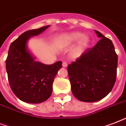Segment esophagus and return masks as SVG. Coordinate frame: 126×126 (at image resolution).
Listing matches in <instances>:
<instances>
[{
    "label": "esophagus",
    "instance_id": "34e87169",
    "mask_svg": "<svg viewBox=\"0 0 126 126\" xmlns=\"http://www.w3.org/2000/svg\"><path fill=\"white\" fill-rule=\"evenodd\" d=\"M67 66H68V64H67V62H64L63 63H62V66H63V67H64V68L67 67Z\"/></svg>",
    "mask_w": 126,
    "mask_h": 126
}]
</instances>
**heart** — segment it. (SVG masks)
<instances>
[{
	"instance_id": "b5f03b06",
	"label": "heart",
	"mask_w": 126,
	"mask_h": 126,
	"mask_svg": "<svg viewBox=\"0 0 126 126\" xmlns=\"http://www.w3.org/2000/svg\"><path fill=\"white\" fill-rule=\"evenodd\" d=\"M78 45L76 50V54H79L83 50L86 48L89 45L90 39L88 36L83 35V34L79 32H72L66 33L64 35L61 36L56 40V45L58 47L62 48L66 46L70 45L79 41Z\"/></svg>"
}]
</instances>
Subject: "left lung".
Segmentation results:
<instances>
[{
    "mask_svg": "<svg viewBox=\"0 0 126 126\" xmlns=\"http://www.w3.org/2000/svg\"><path fill=\"white\" fill-rule=\"evenodd\" d=\"M94 32L100 41L68 66L72 93L78 100L87 103L105 97L116 79L118 56L112 42Z\"/></svg>",
    "mask_w": 126,
    "mask_h": 126,
    "instance_id": "left-lung-1",
    "label": "left lung"
}]
</instances>
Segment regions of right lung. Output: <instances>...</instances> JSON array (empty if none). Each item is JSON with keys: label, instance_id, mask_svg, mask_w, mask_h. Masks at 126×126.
I'll return each mask as SVG.
<instances>
[{"label": "right lung", "instance_id": "right-lung-1", "mask_svg": "<svg viewBox=\"0 0 126 126\" xmlns=\"http://www.w3.org/2000/svg\"><path fill=\"white\" fill-rule=\"evenodd\" d=\"M50 26L27 31L10 46L6 69L12 91L17 98L28 103H43L52 92V83L62 62L46 65L35 61L27 47L30 37L37 35Z\"/></svg>", "mask_w": 126, "mask_h": 126}]
</instances>
